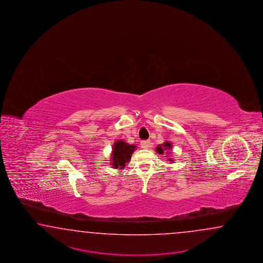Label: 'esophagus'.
<instances>
[{"instance_id": "obj_1", "label": "esophagus", "mask_w": 263, "mask_h": 263, "mask_svg": "<svg viewBox=\"0 0 263 263\" xmlns=\"http://www.w3.org/2000/svg\"><path fill=\"white\" fill-rule=\"evenodd\" d=\"M150 141L149 140H146V141H142L141 142V146H142L143 149H147V148H149L150 147Z\"/></svg>"}]
</instances>
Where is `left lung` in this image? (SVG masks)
I'll return each mask as SVG.
<instances>
[{
  "label": "left lung",
  "mask_w": 263,
  "mask_h": 263,
  "mask_svg": "<svg viewBox=\"0 0 263 263\" xmlns=\"http://www.w3.org/2000/svg\"><path fill=\"white\" fill-rule=\"evenodd\" d=\"M171 146H172V145H171V142H163L162 144H159V145L157 146L156 151L159 154H164L165 152H168V150H171V148H172ZM168 160L171 161V162L173 161V160H171V158H168Z\"/></svg>",
  "instance_id": "obj_1"
}]
</instances>
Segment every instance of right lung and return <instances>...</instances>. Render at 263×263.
<instances>
[{
  "label": "right lung",
  "mask_w": 263,
  "mask_h": 263,
  "mask_svg": "<svg viewBox=\"0 0 263 263\" xmlns=\"http://www.w3.org/2000/svg\"><path fill=\"white\" fill-rule=\"evenodd\" d=\"M136 150L134 144H128L127 142L119 140L114 143L111 164L114 168L122 170L131 159V155Z\"/></svg>",
  "instance_id": "right-lung-1"
}]
</instances>
